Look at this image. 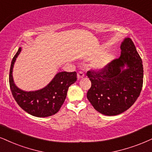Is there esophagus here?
Instances as JSON below:
<instances>
[{"mask_svg":"<svg viewBox=\"0 0 152 152\" xmlns=\"http://www.w3.org/2000/svg\"><path fill=\"white\" fill-rule=\"evenodd\" d=\"M84 76H85V74H84L83 72H82V71H80V72H78V73H77V79L78 80L81 79V78L83 77Z\"/></svg>","mask_w":152,"mask_h":152,"instance_id":"34e87169","label":"esophagus"}]
</instances>
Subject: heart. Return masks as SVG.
<instances>
[{
  "label": "heart",
  "mask_w": 152,
  "mask_h": 152,
  "mask_svg": "<svg viewBox=\"0 0 152 152\" xmlns=\"http://www.w3.org/2000/svg\"><path fill=\"white\" fill-rule=\"evenodd\" d=\"M112 58H113V56L110 53H106L102 54L94 61L93 67L99 70L104 68L111 61Z\"/></svg>",
  "instance_id": "1"
}]
</instances>
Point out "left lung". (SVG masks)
Listing matches in <instances>:
<instances>
[{"label":"left lung","instance_id":"8db88e82","mask_svg":"<svg viewBox=\"0 0 152 152\" xmlns=\"http://www.w3.org/2000/svg\"><path fill=\"white\" fill-rule=\"evenodd\" d=\"M121 55L104 68L89 70L91 86L87 97L93 107L106 115H116L130 108L139 97L143 85V65L133 42L125 38ZM125 65L126 69H123Z\"/></svg>","mask_w":152,"mask_h":152}]
</instances>
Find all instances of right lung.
<instances>
[{
  "label": "right lung",
  "mask_w": 152,
  "mask_h": 152,
  "mask_svg": "<svg viewBox=\"0 0 152 152\" xmlns=\"http://www.w3.org/2000/svg\"><path fill=\"white\" fill-rule=\"evenodd\" d=\"M20 51L21 47L13 57L9 74L10 90L15 100L24 111L31 115L45 118L54 115L64 103L69 87L76 82L77 72H58L46 87L40 90L22 91L15 85L12 78L13 66Z\"/></svg>",
  "instance_id": "add662e5"
}]
</instances>
